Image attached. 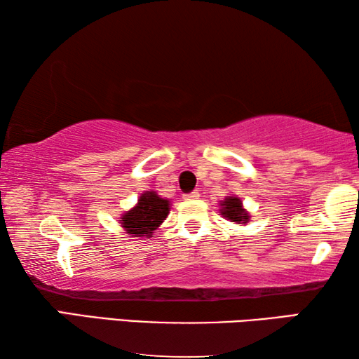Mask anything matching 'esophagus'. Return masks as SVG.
I'll use <instances>...</instances> for the list:
<instances>
[{
    "label": "esophagus",
    "instance_id": "34e87169",
    "mask_svg": "<svg viewBox=\"0 0 359 359\" xmlns=\"http://www.w3.org/2000/svg\"><path fill=\"white\" fill-rule=\"evenodd\" d=\"M198 198H199L198 191H191V193L184 194V199H187V201H191V199H198Z\"/></svg>",
    "mask_w": 359,
    "mask_h": 359
}]
</instances>
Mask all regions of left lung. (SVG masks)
<instances>
[{"label":"left lung","mask_w":359,"mask_h":359,"mask_svg":"<svg viewBox=\"0 0 359 359\" xmlns=\"http://www.w3.org/2000/svg\"><path fill=\"white\" fill-rule=\"evenodd\" d=\"M222 205V215L226 218L229 222H234V223H248L250 220V215H248V212L242 208V201L238 196H226L224 198V201L220 203Z\"/></svg>","instance_id":"8db88e82"}]
</instances>
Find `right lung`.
<instances>
[{
    "label": "right lung",
    "mask_w": 359,
    "mask_h": 359,
    "mask_svg": "<svg viewBox=\"0 0 359 359\" xmlns=\"http://www.w3.org/2000/svg\"><path fill=\"white\" fill-rule=\"evenodd\" d=\"M169 199L160 198L155 191H145L131 210L120 217V224L133 238H151L154 231L169 214Z\"/></svg>",
    "instance_id": "add662e5"
}]
</instances>
